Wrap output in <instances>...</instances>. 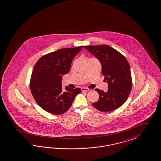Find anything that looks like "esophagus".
Masks as SVG:
<instances>
[{"instance_id": "obj_1", "label": "esophagus", "mask_w": 161, "mask_h": 161, "mask_svg": "<svg viewBox=\"0 0 161 161\" xmlns=\"http://www.w3.org/2000/svg\"><path fill=\"white\" fill-rule=\"evenodd\" d=\"M89 90V89L87 88H81V91H85V92H87V91H88Z\"/></svg>"}]
</instances>
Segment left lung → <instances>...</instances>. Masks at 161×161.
Masks as SVG:
<instances>
[{"label":"left lung","mask_w":161,"mask_h":161,"mask_svg":"<svg viewBox=\"0 0 161 161\" xmlns=\"http://www.w3.org/2000/svg\"><path fill=\"white\" fill-rule=\"evenodd\" d=\"M84 48L100 61L102 74L108 83V91L95 89L99 100L92 106L100 112H110L120 107L127 100L132 88L129 63L118 51L106 45L85 46Z\"/></svg>","instance_id":"1"}]
</instances>
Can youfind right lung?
Wrapping results in <instances>:
<instances>
[{"label": "right lung", "mask_w": 161, "mask_h": 161, "mask_svg": "<svg viewBox=\"0 0 161 161\" xmlns=\"http://www.w3.org/2000/svg\"><path fill=\"white\" fill-rule=\"evenodd\" d=\"M83 46L60 49L45 55L37 61L30 79V90L37 104L48 113L61 114L71 107L80 88L65 87L61 80L70 71L73 59Z\"/></svg>", "instance_id": "right-lung-1"}]
</instances>
